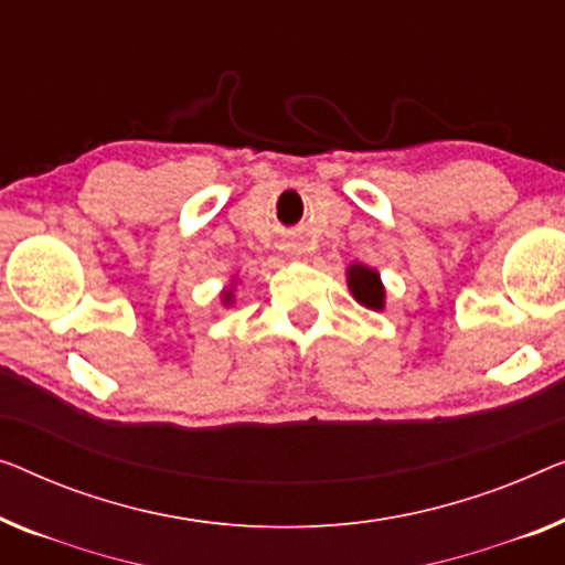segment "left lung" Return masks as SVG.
Listing matches in <instances>:
<instances>
[{"label":"left lung","mask_w":565,"mask_h":565,"mask_svg":"<svg viewBox=\"0 0 565 565\" xmlns=\"http://www.w3.org/2000/svg\"><path fill=\"white\" fill-rule=\"evenodd\" d=\"M349 288L354 292V298L362 302V306L380 310L384 302V288L380 282V275L370 267L354 265L349 267Z\"/></svg>","instance_id":"8db88e82"}]
</instances>
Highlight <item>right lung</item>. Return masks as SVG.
Segmentation results:
<instances>
[{
    "mask_svg": "<svg viewBox=\"0 0 565 565\" xmlns=\"http://www.w3.org/2000/svg\"><path fill=\"white\" fill-rule=\"evenodd\" d=\"M228 298H232V296H228V292H224V300H228Z\"/></svg>",
    "mask_w": 565,
    "mask_h": 565,
    "instance_id": "right-lung-1",
    "label": "right lung"
}]
</instances>
